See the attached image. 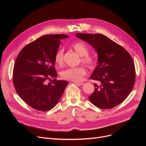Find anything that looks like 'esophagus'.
Masks as SVG:
<instances>
[{
  "label": "esophagus",
  "mask_w": 146,
  "mask_h": 146,
  "mask_svg": "<svg viewBox=\"0 0 146 146\" xmlns=\"http://www.w3.org/2000/svg\"><path fill=\"white\" fill-rule=\"evenodd\" d=\"M74 83L78 84V85H84V82H74Z\"/></svg>",
  "instance_id": "1"
}]
</instances>
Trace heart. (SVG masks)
<instances>
[{"label":"heart","mask_w":146,"mask_h":146,"mask_svg":"<svg viewBox=\"0 0 146 146\" xmlns=\"http://www.w3.org/2000/svg\"><path fill=\"white\" fill-rule=\"evenodd\" d=\"M72 48L76 52L82 57L81 61L90 69H94L97 64V61L95 58L89 56V51L85 44L80 42L73 43L72 45ZM54 61L56 63L62 66L64 64V50L62 48L58 50L54 55ZM86 74V68L83 66L77 67L68 68L61 72V77L64 80L79 82L82 80L83 77Z\"/></svg>","instance_id":"1"}]
</instances>
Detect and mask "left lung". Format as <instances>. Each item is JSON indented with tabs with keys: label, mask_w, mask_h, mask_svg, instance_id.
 Here are the masks:
<instances>
[{
	"label": "left lung",
	"mask_w": 146,
	"mask_h": 146,
	"mask_svg": "<svg viewBox=\"0 0 146 146\" xmlns=\"http://www.w3.org/2000/svg\"><path fill=\"white\" fill-rule=\"evenodd\" d=\"M89 43L98 53V66L90 76L95 90L89 99L101 109H111L127 98L133 88L135 70L134 61L127 50L101 34L76 35Z\"/></svg>",
	"instance_id": "left-lung-1"
}]
</instances>
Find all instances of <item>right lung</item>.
<instances>
[{
	"instance_id": "add662e5",
	"label": "right lung",
	"mask_w": 146,
	"mask_h": 146,
	"mask_svg": "<svg viewBox=\"0 0 146 146\" xmlns=\"http://www.w3.org/2000/svg\"><path fill=\"white\" fill-rule=\"evenodd\" d=\"M62 34L43 35L27 44L19 52L13 71L14 87L20 98L31 108L47 111L54 107L68 82L55 79L54 55ZM54 79L48 83L47 80Z\"/></svg>"
}]
</instances>
